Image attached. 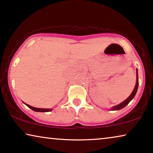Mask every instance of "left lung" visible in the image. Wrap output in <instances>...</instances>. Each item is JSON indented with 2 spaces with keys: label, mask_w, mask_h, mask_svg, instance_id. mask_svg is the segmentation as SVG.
Here are the masks:
<instances>
[{
  "label": "left lung",
  "mask_w": 153,
  "mask_h": 153,
  "mask_svg": "<svg viewBox=\"0 0 153 153\" xmlns=\"http://www.w3.org/2000/svg\"><path fill=\"white\" fill-rule=\"evenodd\" d=\"M138 86H139V77H138V70L137 69V82H136V85H135V87H134V89L133 90L132 94H130V96L129 97L126 99L123 102H122L121 103H120V104L117 105H115V106H114L111 107L110 109V110L111 111H114V110H119V109H121L123 108L126 106L127 105H128V103L130 102L131 100H132L134 97L137 94V89H138Z\"/></svg>",
  "instance_id": "8db88e82"
}]
</instances>
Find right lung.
I'll use <instances>...</instances> for the list:
<instances>
[{
  "instance_id": "right-lung-1",
  "label": "right lung",
  "mask_w": 153,
  "mask_h": 153,
  "mask_svg": "<svg viewBox=\"0 0 153 153\" xmlns=\"http://www.w3.org/2000/svg\"><path fill=\"white\" fill-rule=\"evenodd\" d=\"M25 105H26L29 108H30L31 109H33L34 111H38V112H48V111H51L53 110L52 109H44V108H37V107H32L30 105L26 104V103L24 102Z\"/></svg>"
}]
</instances>
